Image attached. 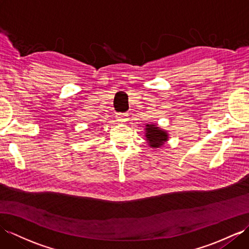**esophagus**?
<instances>
[{"mask_svg":"<svg viewBox=\"0 0 249 249\" xmlns=\"http://www.w3.org/2000/svg\"><path fill=\"white\" fill-rule=\"evenodd\" d=\"M117 120L119 121V122H124V121H127V114L118 113L117 114Z\"/></svg>","mask_w":249,"mask_h":249,"instance_id":"obj_1","label":"esophagus"}]
</instances>
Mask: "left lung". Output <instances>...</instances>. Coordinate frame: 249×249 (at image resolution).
Returning <instances> with one entry per match:
<instances>
[{"mask_svg":"<svg viewBox=\"0 0 249 249\" xmlns=\"http://www.w3.org/2000/svg\"><path fill=\"white\" fill-rule=\"evenodd\" d=\"M146 143L152 149H158L168 141V131L161 128L157 123L146 124L145 126Z\"/></svg>","mask_w":249,"mask_h":249,"instance_id":"left-lung-1","label":"left lung"}]
</instances>
